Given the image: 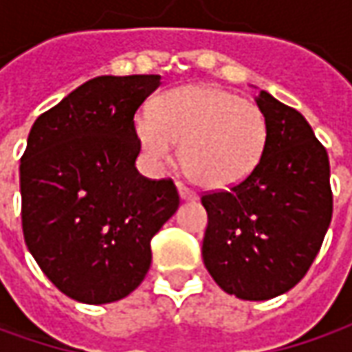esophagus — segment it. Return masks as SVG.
<instances>
[{
    "label": "esophagus",
    "mask_w": 352,
    "mask_h": 352,
    "mask_svg": "<svg viewBox=\"0 0 352 352\" xmlns=\"http://www.w3.org/2000/svg\"><path fill=\"white\" fill-rule=\"evenodd\" d=\"M178 194L182 197L184 201H196L197 194L196 192H192L190 188H186L184 184H178Z\"/></svg>",
    "instance_id": "1"
}]
</instances>
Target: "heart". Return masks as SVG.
Listing matches in <instances>:
<instances>
[{"mask_svg":"<svg viewBox=\"0 0 352 352\" xmlns=\"http://www.w3.org/2000/svg\"><path fill=\"white\" fill-rule=\"evenodd\" d=\"M142 153L156 166L172 164L176 142L199 186L223 190L243 182L261 164L268 141V121L254 102L229 89L194 84L170 89L155 111L135 116Z\"/></svg>","mask_w":352,"mask_h":352,"instance_id":"1","label":"heart"}]
</instances>
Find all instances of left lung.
<instances>
[{
	"mask_svg": "<svg viewBox=\"0 0 352 352\" xmlns=\"http://www.w3.org/2000/svg\"><path fill=\"white\" fill-rule=\"evenodd\" d=\"M254 102L268 121L263 160L229 192L201 197V256L221 290L263 302L309 270L331 223L333 196L329 156L305 117L264 89Z\"/></svg>",
	"mask_w": 352,
	"mask_h": 352,
	"instance_id": "obj_1",
	"label": "left lung"
}]
</instances>
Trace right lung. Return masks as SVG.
<instances>
[{
  "label": "right lung",
  "mask_w": 352,
  "mask_h": 352,
  "mask_svg": "<svg viewBox=\"0 0 352 352\" xmlns=\"http://www.w3.org/2000/svg\"><path fill=\"white\" fill-rule=\"evenodd\" d=\"M158 74L98 76L38 117L21 158L23 235L45 276L82 304H111L141 284L151 239L180 206L172 180L135 160V111Z\"/></svg>",
  "instance_id": "right-lung-1"
}]
</instances>
